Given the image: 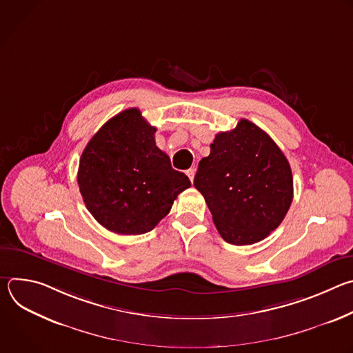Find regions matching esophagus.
I'll list each match as a JSON object with an SVG mask.
<instances>
[{"instance_id":"obj_1","label":"esophagus","mask_w":353,"mask_h":353,"mask_svg":"<svg viewBox=\"0 0 353 353\" xmlns=\"http://www.w3.org/2000/svg\"><path fill=\"white\" fill-rule=\"evenodd\" d=\"M185 174L188 176V179L191 180V183L194 181V176H195V169L194 168H191V169H188V170H185Z\"/></svg>"}]
</instances>
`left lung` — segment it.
I'll list each match as a JSON object with an SVG mask.
<instances>
[{"instance_id": "left-lung-1", "label": "left lung", "mask_w": 353, "mask_h": 353, "mask_svg": "<svg viewBox=\"0 0 353 353\" xmlns=\"http://www.w3.org/2000/svg\"><path fill=\"white\" fill-rule=\"evenodd\" d=\"M194 185L204 195L222 239L234 245L265 239L281 225L293 198L286 157L245 119L215 135L210 157L198 163Z\"/></svg>"}]
</instances>
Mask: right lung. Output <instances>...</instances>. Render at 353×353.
I'll return each instance as SVG.
<instances>
[{"label": "right lung", "instance_id": "add662e5", "mask_svg": "<svg viewBox=\"0 0 353 353\" xmlns=\"http://www.w3.org/2000/svg\"><path fill=\"white\" fill-rule=\"evenodd\" d=\"M157 128L135 108L102 125L83 149L78 185L93 218L110 232L142 234L163 219L191 185L157 146Z\"/></svg>", "mask_w": 353, "mask_h": 353}]
</instances>
